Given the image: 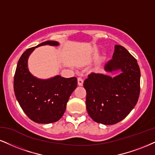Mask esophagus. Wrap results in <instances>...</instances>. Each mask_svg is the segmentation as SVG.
Instances as JSON below:
<instances>
[{"label":"esophagus","mask_w":155,"mask_h":155,"mask_svg":"<svg viewBox=\"0 0 155 155\" xmlns=\"http://www.w3.org/2000/svg\"><path fill=\"white\" fill-rule=\"evenodd\" d=\"M78 85H80V86H81V85H83V79L82 78H78Z\"/></svg>","instance_id":"34e87169"}]
</instances>
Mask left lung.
Here are the masks:
<instances>
[{"label": "left lung", "instance_id": "left-lung-1", "mask_svg": "<svg viewBox=\"0 0 155 155\" xmlns=\"http://www.w3.org/2000/svg\"><path fill=\"white\" fill-rule=\"evenodd\" d=\"M118 70L122 72L113 78L92 72L83 83L87 114L97 123H118L129 115L138 101L140 69L136 59L121 45H115L113 59L105 65L108 72Z\"/></svg>", "mask_w": 155, "mask_h": 155}]
</instances>
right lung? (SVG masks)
Listing matches in <instances>:
<instances>
[{
	"mask_svg": "<svg viewBox=\"0 0 155 155\" xmlns=\"http://www.w3.org/2000/svg\"><path fill=\"white\" fill-rule=\"evenodd\" d=\"M57 46L54 41H47L31 47L23 53L17 64L13 88L17 101L30 119L39 124H49L60 120L66 109L70 95L78 85L77 78L60 75L48 80L34 77L28 71V57L36 47Z\"/></svg>",
	"mask_w": 155,
	"mask_h": 155,
	"instance_id": "add662e5",
	"label": "right lung"
}]
</instances>
